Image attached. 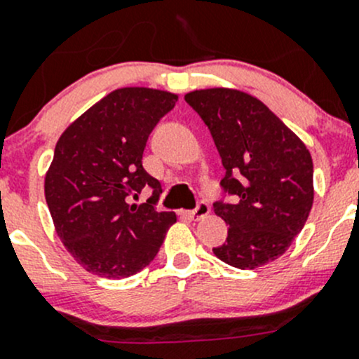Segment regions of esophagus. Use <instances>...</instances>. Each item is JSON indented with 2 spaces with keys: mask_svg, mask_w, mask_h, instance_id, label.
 I'll list each match as a JSON object with an SVG mask.
<instances>
[{
  "mask_svg": "<svg viewBox=\"0 0 359 359\" xmlns=\"http://www.w3.org/2000/svg\"><path fill=\"white\" fill-rule=\"evenodd\" d=\"M210 213V205L206 201H200L198 203V206L194 210H191V212H182V215L189 217V219L193 220H200L203 217H206Z\"/></svg>",
  "mask_w": 359,
  "mask_h": 359,
  "instance_id": "esophagus-1",
  "label": "esophagus"
}]
</instances>
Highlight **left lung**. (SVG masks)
Returning a JSON list of instances; mask_svg holds the SVG:
<instances>
[{"label": "left lung", "instance_id": "8db88e82", "mask_svg": "<svg viewBox=\"0 0 359 359\" xmlns=\"http://www.w3.org/2000/svg\"><path fill=\"white\" fill-rule=\"evenodd\" d=\"M222 158L224 194L213 212L229 226L213 248L222 262L255 269L276 260L302 231L314 200L313 159L302 140L266 104L240 90L187 93Z\"/></svg>", "mask_w": 359, "mask_h": 359}]
</instances>
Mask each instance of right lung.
Here are the masks:
<instances>
[{"label":"right lung","mask_w":359,"mask_h":359,"mask_svg":"<svg viewBox=\"0 0 359 359\" xmlns=\"http://www.w3.org/2000/svg\"><path fill=\"white\" fill-rule=\"evenodd\" d=\"M179 97L118 88L67 126L45 177V198L64 247L88 273L128 278L149 266L177 222L158 212L159 180L142 166L147 139ZM144 189L154 196L130 203Z\"/></svg>","instance_id":"1"}]
</instances>
